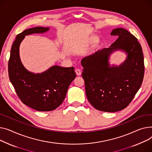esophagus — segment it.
I'll list each match as a JSON object with an SVG mask.
<instances>
[{
  "label": "esophagus",
  "instance_id": "34e87169",
  "mask_svg": "<svg viewBox=\"0 0 152 152\" xmlns=\"http://www.w3.org/2000/svg\"><path fill=\"white\" fill-rule=\"evenodd\" d=\"M75 73H76V74H77V75H78V76L81 75V74H82L81 70H80V69H76V70H75Z\"/></svg>",
  "mask_w": 152,
  "mask_h": 152
}]
</instances>
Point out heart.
Returning a JSON list of instances; mask_svg holds the SVG:
<instances>
[{"instance_id":"b5f03b06","label":"heart","mask_w":152,"mask_h":152,"mask_svg":"<svg viewBox=\"0 0 152 152\" xmlns=\"http://www.w3.org/2000/svg\"><path fill=\"white\" fill-rule=\"evenodd\" d=\"M98 40V37L95 36V35H93V36H91L88 38V43H94L97 42Z\"/></svg>"}]
</instances>
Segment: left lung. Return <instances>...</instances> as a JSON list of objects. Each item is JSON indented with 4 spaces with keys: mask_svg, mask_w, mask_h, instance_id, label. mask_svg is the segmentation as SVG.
Returning a JSON list of instances; mask_svg holds the SVG:
<instances>
[{
    "mask_svg": "<svg viewBox=\"0 0 152 152\" xmlns=\"http://www.w3.org/2000/svg\"><path fill=\"white\" fill-rule=\"evenodd\" d=\"M118 38L109 48L83 58L82 77L88 101L98 110L114 112L125 109L139 90L144 75V55L137 39L123 28L113 29ZM118 49L127 58L119 66H110V55Z\"/></svg>",
    "mask_w": 152,
    "mask_h": 152,
    "instance_id": "8db88e82",
    "label": "left lung"
}]
</instances>
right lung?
<instances>
[{"mask_svg":"<svg viewBox=\"0 0 152 152\" xmlns=\"http://www.w3.org/2000/svg\"><path fill=\"white\" fill-rule=\"evenodd\" d=\"M48 28L35 27L18 34L10 51L8 76L16 93L23 104L41 112L56 109L62 103L68 88L76 74L74 67L53 66L41 74L30 72L20 60L19 48L25 35L43 33Z\"/></svg>","mask_w":152,"mask_h":152,"instance_id":"obj_1","label":"right lung"}]
</instances>
